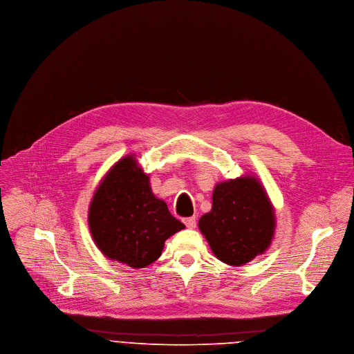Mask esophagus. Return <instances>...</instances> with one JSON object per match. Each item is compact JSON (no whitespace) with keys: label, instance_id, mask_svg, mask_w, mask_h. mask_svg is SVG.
Wrapping results in <instances>:
<instances>
[{"label":"esophagus","instance_id":"esophagus-1","mask_svg":"<svg viewBox=\"0 0 354 354\" xmlns=\"http://www.w3.org/2000/svg\"><path fill=\"white\" fill-rule=\"evenodd\" d=\"M196 217H189V218H186L185 220V224H186V227L187 229H190V230H194L195 227H196Z\"/></svg>","mask_w":354,"mask_h":354}]
</instances>
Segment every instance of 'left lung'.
<instances>
[{"mask_svg": "<svg viewBox=\"0 0 354 354\" xmlns=\"http://www.w3.org/2000/svg\"><path fill=\"white\" fill-rule=\"evenodd\" d=\"M275 227V207L255 174L216 183L212 210L199 218V230L216 259L234 267L264 254Z\"/></svg>", "mask_w": 354, "mask_h": 354, "instance_id": "8db88e82", "label": "left lung"}]
</instances>
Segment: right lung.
Listing matches in <instances>:
<instances>
[{
  "mask_svg": "<svg viewBox=\"0 0 354 354\" xmlns=\"http://www.w3.org/2000/svg\"><path fill=\"white\" fill-rule=\"evenodd\" d=\"M91 239L109 260L145 268L162 254L165 241L185 229L167 203L153 195L149 175L128 153L102 178L88 205Z\"/></svg>",
  "mask_w": 354,
  "mask_h": 354,
  "instance_id": "right-lung-1",
  "label": "right lung"
}]
</instances>
